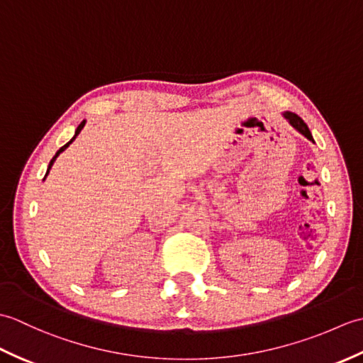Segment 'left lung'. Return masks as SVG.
I'll use <instances>...</instances> for the list:
<instances>
[{
    "label": "left lung",
    "mask_w": 363,
    "mask_h": 363,
    "mask_svg": "<svg viewBox=\"0 0 363 363\" xmlns=\"http://www.w3.org/2000/svg\"><path fill=\"white\" fill-rule=\"evenodd\" d=\"M282 115H284V118L287 120V121L290 123V125L298 130L299 134H303L304 137H307V138H309V140H312V142H313V137H312V134H311V130H309V128H307L306 123L303 121V118L298 117L296 113L289 112V111H287V112H284Z\"/></svg>",
    "instance_id": "8db88e82"
}]
</instances>
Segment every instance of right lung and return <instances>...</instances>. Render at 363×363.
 <instances>
[{"label": "right lung", "instance_id": "obj_1", "mask_svg": "<svg viewBox=\"0 0 363 363\" xmlns=\"http://www.w3.org/2000/svg\"><path fill=\"white\" fill-rule=\"evenodd\" d=\"M84 126H86V120H82V121H81V125H79L78 128H76V130H74V135L72 137V140H70V142H68V143H65V145L62 146V148H60V150H59V151L56 152V156H54V157L51 159V162H50V165H48V169H46V174H48V173H50V169H51V167H52V164H54V162H56V159H57V156H59V154H60V152H62V151H65V150L68 148V146H70V145H72V143L74 142V138L79 135V133H81V130L84 129ZM46 174H45V177H46ZM45 177H43V179H45Z\"/></svg>", "mask_w": 363, "mask_h": 363}]
</instances>
